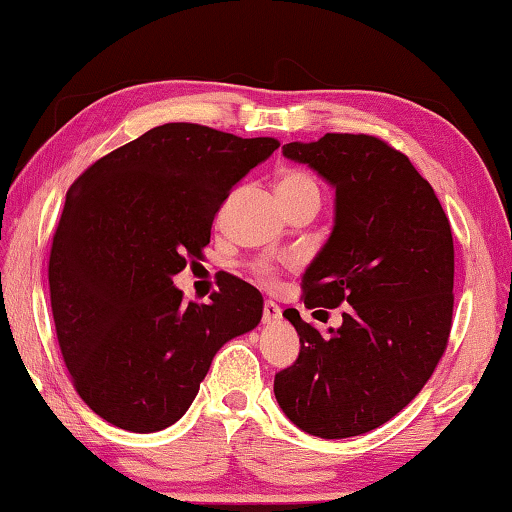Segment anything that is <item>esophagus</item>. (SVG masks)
I'll return each instance as SVG.
<instances>
[{
    "label": "esophagus",
    "instance_id": "34e87169",
    "mask_svg": "<svg viewBox=\"0 0 512 512\" xmlns=\"http://www.w3.org/2000/svg\"><path fill=\"white\" fill-rule=\"evenodd\" d=\"M262 319H264L266 326H269V323H278L282 319V310L273 303V300H266V303H264V316H262Z\"/></svg>",
    "mask_w": 512,
    "mask_h": 512
}]
</instances>
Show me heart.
I'll return each mask as SVG.
<instances>
[{
    "label": "heart",
    "instance_id": "obj_1",
    "mask_svg": "<svg viewBox=\"0 0 512 512\" xmlns=\"http://www.w3.org/2000/svg\"><path fill=\"white\" fill-rule=\"evenodd\" d=\"M275 193L278 198H294V196H319V186L310 175L298 173V170H287L280 175L278 184H275Z\"/></svg>",
    "mask_w": 512,
    "mask_h": 512
}]
</instances>
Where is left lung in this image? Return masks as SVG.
Here are the masks:
<instances>
[{
	"label": "left lung",
	"instance_id": "1",
	"mask_svg": "<svg viewBox=\"0 0 512 512\" xmlns=\"http://www.w3.org/2000/svg\"><path fill=\"white\" fill-rule=\"evenodd\" d=\"M282 154L335 189V225L303 273L305 307H351L328 335L285 310L300 353L275 373V399L314 437L369 433L415 399L446 348L449 218L410 159L376 136L326 134L282 145Z\"/></svg>",
	"mask_w": 512,
	"mask_h": 512
}]
</instances>
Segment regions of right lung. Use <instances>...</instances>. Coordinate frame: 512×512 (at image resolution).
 Segmentation results:
<instances>
[{
  "mask_svg": "<svg viewBox=\"0 0 512 512\" xmlns=\"http://www.w3.org/2000/svg\"><path fill=\"white\" fill-rule=\"evenodd\" d=\"M280 148L166 123L97 159L70 186L50 255L56 337L77 394L132 433L173 426L225 342L262 321L234 275L212 303H182L173 278L200 257L234 184Z\"/></svg>",
  "mask_w": 512,
  "mask_h": 512,
  "instance_id": "1",
  "label": "right lung"
}]
</instances>
